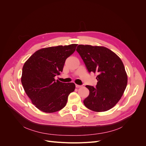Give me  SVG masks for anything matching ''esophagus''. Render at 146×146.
Returning <instances> with one entry per match:
<instances>
[{"instance_id": "34e87169", "label": "esophagus", "mask_w": 146, "mask_h": 146, "mask_svg": "<svg viewBox=\"0 0 146 146\" xmlns=\"http://www.w3.org/2000/svg\"><path fill=\"white\" fill-rule=\"evenodd\" d=\"M82 86V85H76V87L77 88H81Z\"/></svg>"}]
</instances>
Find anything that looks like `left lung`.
<instances>
[{
	"label": "left lung",
	"instance_id": "1",
	"mask_svg": "<svg viewBox=\"0 0 146 146\" xmlns=\"http://www.w3.org/2000/svg\"><path fill=\"white\" fill-rule=\"evenodd\" d=\"M76 50L90 73L98 74L96 88L86 85L90 94L83 100L94 111L109 110L121 99L127 85V76L120 58L105 47L78 45Z\"/></svg>",
	"mask_w": 146,
	"mask_h": 146
}]
</instances>
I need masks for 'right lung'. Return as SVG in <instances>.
<instances>
[{
    "label": "right lung",
    "mask_w": 146,
    "mask_h": 146,
    "mask_svg": "<svg viewBox=\"0 0 146 146\" xmlns=\"http://www.w3.org/2000/svg\"><path fill=\"white\" fill-rule=\"evenodd\" d=\"M77 44L58 46L38 50L23 68L21 82L33 105L45 113L63 108L69 94L74 91V83H63L55 77L63 71L66 60L76 50Z\"/></svg>",
    "instance_id": "add662e5"
}]
</instances>
